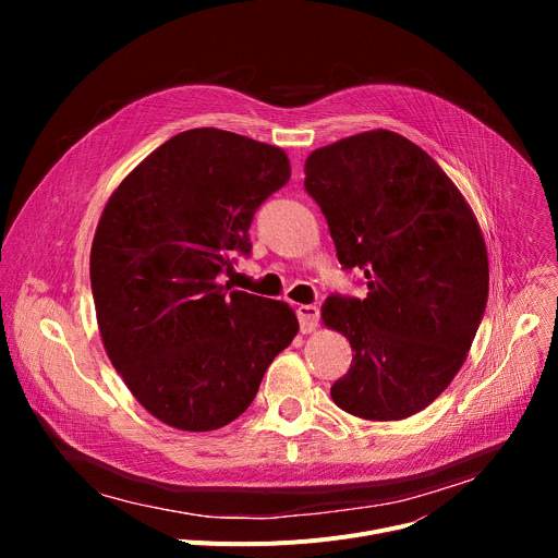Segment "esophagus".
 <instances>
[{"label": "esophagus", "mask_w": 558, "mask_h": 558, "mask_svg": "<svg viewBox=\"0 0 558 558\" xmlns=\"http://www.w3.org/2000/svg\"><path fill=\"white\" fill-rule=\"evenodd\" d=\"M295 313H298L300 331H302V333L315 331L317 323H320V308H317L315 304H298V306H295Z\"/></svg>", "instance_id": "obj_1"}]
</instances>
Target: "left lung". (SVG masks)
Listing matches in <instances>:
<instances>
[{
  "mask_svg": "<svg viewBox=\"0 0 558 558\" xmlns=\"http://www.w3.org/2000/svg\"><path fill=\"white\" fill-rule=\"evenodd\" d=\"M304 187L320 205L364 300L331 295L325 327L342 333L351 368L333 402L362 420H407L448 388L488 302V250L457 185L407 136L368 130L313 149Z\"/></svg>",
  "mask_w": 558,
  "mask_h": 558,
  "instance_id": "1",
  "label": "left lung"
}]
</instances>
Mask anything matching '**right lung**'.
Instances as JSON below:
<instances>
[{"instance_id": "right-lung-1", "label": "right lung", "mask_w": 558, "mask_h": 558, "mask_svg": "<svg viewBox=\"0 0 558 558\" xmlns=\"http://www.w3.org/2000/svg\"><path fill=\"white\" fill-rule=\"evenodd\" d=\"M291 177L284 149L194 128L156 147L110 194L90 250L97 325L136 402L172 428L241 417L298 336L287 302L218 282L250 254L256 209Z\"/></svg>"}]
</instances>
